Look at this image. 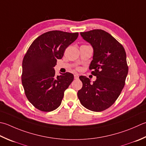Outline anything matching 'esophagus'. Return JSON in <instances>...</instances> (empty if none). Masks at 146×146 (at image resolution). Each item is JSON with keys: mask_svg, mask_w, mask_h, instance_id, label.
I'll return each mask as SVG.
<instances>
[{"mask_svg": "<svg viewBox=\"0 0 146 146\" xmlns=\"http://www.w3.org/2000/svg\"><path fill=\"white\" fill-rule=\"evenodd\" d=\"M74 77H75V79H78L79 75L78 74H75V75H74Z\"/></svg>", "mask_w": 146, "mask_h": 146, "instance_id": "34e87169", "label": "esophagus"}]
</instances>
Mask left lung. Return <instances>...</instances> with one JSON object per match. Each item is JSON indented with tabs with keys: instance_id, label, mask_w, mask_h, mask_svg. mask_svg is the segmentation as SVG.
Returning a JSON list of instances; mask_svg holds the SVG:
<instances>
[{
	"instance_id": "obj_1",
	"label": "left lung",
	"mask_w": 146,
	"mask_h": 146,
	"mask_svg": "<svg viewBox=\"0 0 146 146\" xmlns=\"http://www.w3.org/2000/svg\"><path fill=\"white\" fill-rule=\"evenodd\" d=\"M80 35L94 48L89 70L97 79L90 84L89 78L80 76L83 86L77 95L85 108L100 112L115 103L125 86L128 71L126 52L120 43L104 30H93Z\"/></svg>"
}]
</instances>
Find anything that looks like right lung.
Returning <instances> with one entry per match:
<instances>
[{
    "mask_svg": "<svg viewBox=\"0 0 146 146\" xmlns=\"http://www.w3.org/2000/svg\"><path fill=\"white\" fill-rule=\"evenodd\" d=\"M78 33L53 30L34 40L23 59L21 82L25 95L34 107L50 112L61 104L64 92L73 82V74L56 76L54 67Z\"/></svg>",
    "mask_w": 146,
    "mask_h": 146,
    "instance_id": "obj_1",
    "label": "right lung"
}]
</instances>
